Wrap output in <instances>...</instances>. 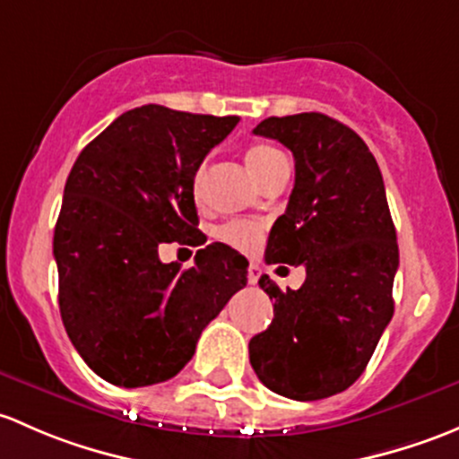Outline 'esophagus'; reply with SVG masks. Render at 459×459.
Returning <instances> with one entry per match:
<instances>
[{
    "instance_id": "34e87169",
    "label": "esophagus",
    "mask_w": 459,
    "mask_h": 459,
    "mask_svg": "<svg viewBox=\"0 0 459 459\" xmlns=\"http://www.w3.org/2000/svg\"><path fill=\"white\" fill-rule=\"evenodd\" d=\"M258 278H261V267H258L256 263H252L247 267V282H249V285H256Z\"/></svg>"
}]
</instances>
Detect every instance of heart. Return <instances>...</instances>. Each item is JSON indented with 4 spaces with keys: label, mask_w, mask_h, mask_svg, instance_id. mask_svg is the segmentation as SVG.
Wrapping results in <instances>:
<instances>
[{
    "label": "heart",
    "mask_w": 459,
    "mask_h": 459,
    "mask_svg": "<svg viewBox=\"0 0 459 459\" xmlns=\"http://www.w3.org/2000/svg\"><path fill=\"white\" fill-rule=\"evenodd\" d=\"M245 163L252 169L254 177L261 183H264V178H267L273 169L281 168L282 163H287V159L285 154H282L281 150L273 148V145L254 143L245 150ZM203 172H205V168L198 165L195 172V192H198V187H201ZM216 234H219V238L223 240V243L231 245V247L249 252V249H254L258 245V238H261V225L254 223V221H230V223L221 225Z\"/></svg>",
    "instance_id": "heart-1"
}]
</instances>
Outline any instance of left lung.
<instances>
[{
    "mask_svg": "<svg viewBox=\"0 0 459 459\" xmlns=\"http://www.w3.org/2000/svg\"><path fill=\"white\" fill-rule=\"evenodd\" d=\"M254 134L281 141L296 160L264 261L305 264L307 278L282 291L261 276L273 320L249 340V362L273 394L323 400L362 376L394 316L400 256L385 181L365 141L320 112L269 117Z\"/></svg>",
    "mask_w": 459,
    "mask_h": 459,
    "instance_id": "left-lung-1",
    "label": "left lung"
}]
</instances>
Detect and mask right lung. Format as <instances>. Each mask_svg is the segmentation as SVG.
<instances>
[{
    "mask_svg": "<svg viewBox=\"0 0 459 459\" xmlns=\"http://www.w3.org/2000/svg\"><path fill=\"white\" fill-rule=\"evenodd\" d=\"M238 117L134 108L82 150L64 187L53 254L59 311L83 362L110 385L177 376L198 335L247 282V258L223 243L195 267L160 263L159 245H201L195 172Z\"/></svg>",
    "mask_w": 459,
    "mask_h": 459,
    "instance_id": "add662e5",
    "label": "right lung"
}]
</instances>
